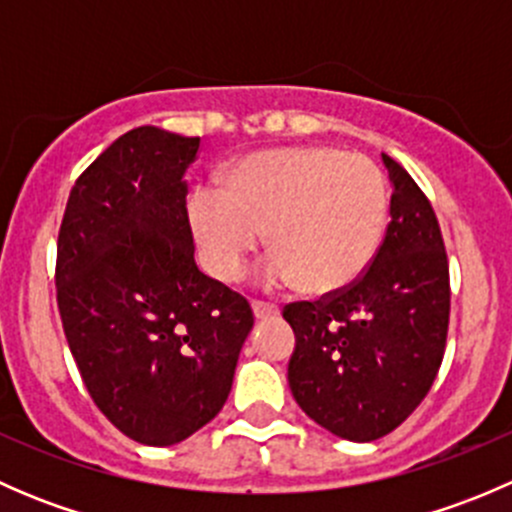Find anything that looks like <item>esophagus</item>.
<instances>
[{
    "instance_id": "esophagus-1",
    "label": "esophagus",
    "mask_w": 512,
    "mask_h": 512,
    "mask_svg": "<svg viewBox=\"0 0 512 512\" xmlns=\"http://www.w3.org/2000/svg\"><path fill=\"white\" fill-rule=\"evenodd\" d=\"M252 312H255L257 319H270L280 314V307L272 302H262V299H252Z\"/></svg>"
}]
</instances>
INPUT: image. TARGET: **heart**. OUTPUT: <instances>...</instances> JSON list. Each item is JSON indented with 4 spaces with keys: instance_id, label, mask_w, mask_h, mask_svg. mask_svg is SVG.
<instances>
[{
    "instance_id": "1",
    "label": "heart",
    "mask_w": 512,
    "mask_h": 512,
    "mask_svg": "<svg viewBox=\"0 0 512 512\" xmlns=\"http://www.w3.org/2000/svg\"><path fill=\"white\" fill-rule=\"evenodd\" d=\"M190 227L205 267L237 280L267 230V285L302 282L309 294L354 285L381 245L389 215L384 173L361 153L329 146L272 148L242 158L227 193L198 185Z\"/></svg>"
}]
</instances>
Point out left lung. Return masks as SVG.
<instances>
[{
	"label": "left lung",
	"mask_w": 512,
	"mask_h": 512,
	"mask_svg": "<svg viewBox=\"0 0 512 512\" xmlns=\"http://www.w3.org/2000/svg\"><path fill=\"white\" fill-rule=\"evenodd\" d=\"M386 235L354 285L282 309L297 347L294 401L347 441H376L426 399L446 352L451 282L441 227L426 193L386 153Z\"/></svg>",
	"instance_id": "obj_1"
}]
</instances>
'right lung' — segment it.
I'll return each instance as SVG.
<instances>
[{
  "label": "right lung",
  "mask_w": 512,
  "mask_h": 512,
  "mask_svg": "<svg viewBox=\"0 0 512 512\" xmlns=\"http://www.w3.org/2000/svg\"><path fill=\"white\" fill-rule=\"evenodd\" d=\"M200 138L141 126L76 178L56 245L66 342L103 416L173 446L220 414L250 334L242 294L195 265L188 185Z\"/></svg>",
  "instance_id": "right-lung-1"
}]
</instances>
